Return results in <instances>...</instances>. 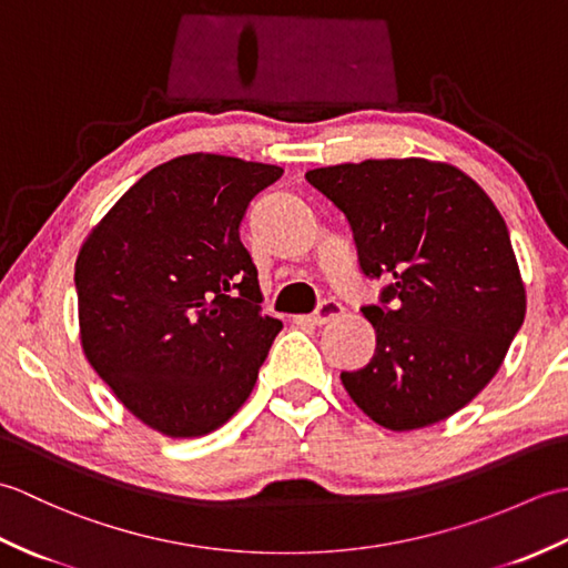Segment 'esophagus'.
Returning <instances> with one entry per match:
<instances>
[{
  "mask_svg": "<svg viewBox=\"0 0 568 568\" xmlns=\"http://www.w3.org/2000/svg\"><path fill=\"white\" fill-rule=\"evenodd\" d=\"M344 312V305L339 303V300L336 297H324V300H320V305H317V310L312 312V324H327L329 320H334V317H339Z\"/></svg>",
  "mask_w": 568,
  "mask_h": 568,
  "instance_id": "1",
  "label": "esophagus"
}]
</instances>
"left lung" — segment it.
I'll use <instances>...</instances> for the list:
<instances>
[{
	"label": "left lung",
	"instance_id": "8db88e82",
	"mask_svg": "<svg viewBox=\"0 0 568 568\" xmlns=\"http://www.w3.org/2000/svg\"><path fill=\"white\" fill-rule=\"evenodd\" d=\"M348 226L358 268L385 277L361 312L376 354L344 371L352 400L381 427L419 429L468 405L496 376L525 322V285L496 204L458 168L388 159L305 175Z\"/></svg>",
	"mask_w": 568,
	"mask_h": 568
}]
</instances>
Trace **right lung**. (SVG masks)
Returning a JSON list of instances; mask_svg holds the SVG:
<instances>
[{
	"label": "right lung",
	"mask_w": 568,
	"mask_h": 568,
	"mask_svg": "<svg viewBox=\"0 0 568 568\" xmlns=\"http://www.w3.org/2000/svg\"><path fill=\"white\" fill-rule=\"evenodd\" d=\"M283 168L214 153L168 161L129 187L80 248L84 356L143 425L202 437L246 403L281 320L261 315L239 239Z\"/></svg>",
	"instance_id": "right-lung-1"
}]
</instances>
